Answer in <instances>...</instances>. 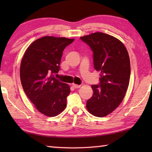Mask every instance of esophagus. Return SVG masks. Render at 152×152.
Instances as JSON below:
<instances>
[{"label":"esophagus","mask_w":152,"mask_h":152,"mask_svg":"<svg viewBox=\"0 0 152 152\" xmlns=\"http://www.w3.org/2000/svg\"><path fill=\"white\" fill-rule=\"evenodd\" d=\"M72 86L74 88H78L80 87V85H78V84H73Z\"/></svg>","instance_id":"1"}]
</instances>
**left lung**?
I'll list each match as a JSON object with an SVG mask.
<instances>
[{
	"mask_svg": "<svg viewBox=\"0 0 152 152\" xmlns=\"http://www.w3.org/2000/svg\"><path fill=\"white\" fill-rule=\"evenodd\" d=\"M93 52L94 69L100 83L92 85L93 95L86 102L89 113L103 117L112 113L124 99L129 83L131 67L127 50L113 36L101 32L80 37Z\"/></svg>",
	"mask_w": 152,
	"mask_h": 152,
	"instance_id": "1",
	"label": "left lung"
}]
</instances>
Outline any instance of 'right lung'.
<instances>
[{
  "label": "right lung",
  "mask_w": 152,
  "mask_h": 152,
  "mask_svg": "<svg viewBox=\"0 0 152 152\" xmlns=\"http://www.w3.org/2000/svg\"><path fill=\"white\" fill-rule=\"evenodd\" d=\"M74 39L45 36L35 40L20 63V82L25 94L40 113L55 117L65 109L70 92L68 84L56 79L63 51Z\"/></svg>",
  "instance_id": "right-lung-1"
}]
</instances>
